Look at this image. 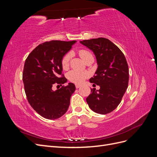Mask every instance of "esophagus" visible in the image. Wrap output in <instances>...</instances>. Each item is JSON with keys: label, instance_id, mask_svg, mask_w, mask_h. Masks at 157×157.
I'll return each instance as SVG.
<instances>
[{"label": "esophagus", "instance_id": "obj_1", "mask_svg": "<svg viewBox=\"0 0 157 157\" xmlns=\"http://www.w3.org/2000/svg\"><path fill=\"white\" fill-rule=\"evenodd\" d=\"M80 86H81V85L77 84H75V87H76V88H80Z\"/></svg>", "mask_w": 157, "mask_h": 157}]
</instances>
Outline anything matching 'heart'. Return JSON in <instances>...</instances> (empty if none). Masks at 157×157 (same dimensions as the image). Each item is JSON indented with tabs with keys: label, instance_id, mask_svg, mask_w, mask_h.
<instances>
[{
	"label": "heart",
	"instance_id": "1",
	"mask_svg": "<svg viewBox=\"0 0 157 157\" xmlns=\"http://www.w3.org/2000/svg\"><path fill=\"white\" fill-rule=\"evenodd\" d=\"M79 56L81 57V58L85 61L88 57L90 56H92V54L87 50H80L78 52ZM71 58V54L70 52L66 54L63 57L62 59H61V66L63 69H67L69 67L70 59ZM88 77V74L85 72H82V71H75L73 70L71 71L70 72L67 74V77L68 79L70 80L71 82L80 84L84 81V80Z\"/></svg>",
	"mask_w": 157,
	"mask_h": 157
}]
</instances>
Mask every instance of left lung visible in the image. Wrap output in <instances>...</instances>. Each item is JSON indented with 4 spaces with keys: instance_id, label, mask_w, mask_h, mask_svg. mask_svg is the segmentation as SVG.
Returning <instances> with one entry per match:
<instances>
[{
    "instance_id": "left-lung-1",
    "label": "left lung",
    "mask_w": 157,
    "mask_h": 157,
    "mask_svg": "<svg viewBox=\"0 0 157 157\" xmlns=\"http://www.w3.org/2000/svg\"><path fill=\"white\" fill-rule=\"evenodd\" d=\"M96 56L98 69L90 82L100 86L91 89L86 98L89 107L101 115L112 112L121 103L128 86L129 69L124 54L105 38L80 42Z\"/></svg>"
}]
</instances>
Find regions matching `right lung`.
I'll use <instances>...</instances> for the list:
<instances>
[{"instance_id": "right-lung-1", "label": "right lung", "mask_w": 157, "mask_h": 157, "mask_svg": "<svg viewBox=\"0 0 157 157\" xmlns=\"http://www.w3.org/2000/svg\"><path fill=\"white\" fill-rule=\"evenodd\" d=\"M76 40H51L39 44L27 58L23 82L27 100L33 109L46 119L59 118L67 111L75 91L73 83L52 90L67 81L62 74L61 59ZM58 85V86H59Z\"/></svg>"}]
</instances>
